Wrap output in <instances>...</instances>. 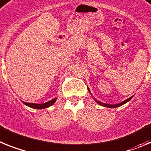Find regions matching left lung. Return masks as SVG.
<instances>
[{"label": "left lung", "mask_w": 151, "mask_h": 151, "mask_svg": "<svg viewBox=\"0 0 151 151\" xmlns=\"http://www.w3.org/2000/svg\"><path fill=\"white\" fill-rule=\"evenodd\" d=\"M88 90L90 91V90L88 89ZM133 97V96H132V97L128 98V99H125L124 101H123L122 103H119V104H115V105H110V104H106V103H101V102H99V101L96 100V99H95V101L96 102V103H98V104L101 105V106H106V107H109V108H116V107H119V106H122V105H124V103H126L127 102H128V101H130L131 99H132V98Z\"/></svg>", "instance_id": "1"}]
</instances>
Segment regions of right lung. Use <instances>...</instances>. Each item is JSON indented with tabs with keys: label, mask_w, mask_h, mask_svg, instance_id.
Instances as JSON below:
<instances>
[{
	"label": "right lung",
	"mask_w": 151,
	"mask_h": 151,
	"mask_svg": "<svg viewBox=\"0 0 151 151\" xmlns=\"http://www.w3.org/2000/svg\"><path fill=\"white\" fill-rule=\"evenodd\" d=\"M56 99L57 98H55V99H52V100L48 101L47 103H42V104H36V103H24L25 105H27L28 106L31 107L32 109H45V108H47V107H49L51 106L54 104V103H55Z\"/></svg>",
	"instance_id": "1"
}]
</instances>
